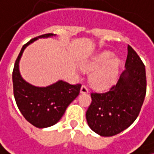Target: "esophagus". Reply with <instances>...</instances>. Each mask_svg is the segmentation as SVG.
I'll list each match as a JSON object with an SVG mask.
<instances>
[{
  "instance_id": "34e87169",
  "label": "esophagus",
  "mask_w": 154,
  "mask_h": 154,
  "mask_svg": "<svg viewBox=\"0 0 154 154\" xmlns=\"http://www.w3.org/2000/svg\"><path fill=\"white\" fill-rule=\"evenodd\" d=\"M81 93L82 94H88V89L86 86H82L81 88Z\"/></svg>"
}]
</instances>
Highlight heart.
<instances>
[{"label": "heart", "instance_id": "b5f03b06", "mask_svg": "<svg viewBox=\"0 0 154 154\" xmlns=\"http://www.w3.org/2000/svg\"><path fill=\"white\" fill-rule=\"evenodd\" d=\"M82 69L92 71L89 74L90 84L103 89L115 82L121 67V60L112 57L111 52L103 51L92 56L82 63Z\"/></svg>", "mask_w": 154, "mask_h": 154}]
</instances>
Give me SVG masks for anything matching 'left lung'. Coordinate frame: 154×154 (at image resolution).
Here are the masks:
<instances>
[{"instance_id":"left-lung-1","label":"left lung","mask_w":154,"mask_h":154,"mask_svg":"<svg viewBox=\"0 0 154 154\" xmlns=\"http://www.w3.org/2000/svg\"><path fill=\"white\" fill-rule=\"evenodd\" d=\"M146 92L145 65L128 45L125 70L104 93H92L86 118L90 129L103 137L114 136L136 120Z\"/></svg>"}]
</instances>
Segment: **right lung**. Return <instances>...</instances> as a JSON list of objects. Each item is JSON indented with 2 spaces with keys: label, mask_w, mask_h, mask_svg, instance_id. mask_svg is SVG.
<instances>
[{
  "label": "right lung",
  "mask_w": 154,
  "mask_h": 154,
  "mask_svg": "<svg viewBox=\"0 0 154 154\" xmlns=\"http://www.w3.org/2000/svg\"><path fill=\"white\" fill-rule=\"evenodd\" d=\"M55 34H45L31 39L23 46L17 57L12 79L14 96L22 115L29 123L37 128H47L57 124L66 108L79 95L81 84L71 85L58 81L47 87H36L27 82L22 77L19 70V62L28 45L38 38H48Z\"/></svg>",
  "instance_id": "1"
}]
</instances>
